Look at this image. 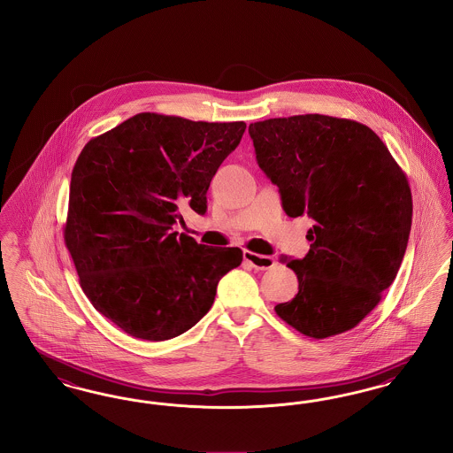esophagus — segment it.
<instances>
[{
	"mask_svg": "<svg viewBox=\"0 0 453 453\" xmlns=\"http://www.w3.org/2000/svg\"><path fill=\"white\" fill-rule=\"evenodd\" d=\"M243 258H245L247 264H250L257 271H267V269L274 267V264H276L274 257L260 256V254L249 252V250L243 252Z\"/></svg>",
	"mask_w": 453,
	"mask_h": 453,
	"instance_id": "esophagus-1",
	"label": "esophagus"
}]
</instances>
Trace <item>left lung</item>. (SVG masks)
<instances>
[{
    "label": "left lung",
    "instance_id": "obj_1",
    "mask_svg": "<svg viewBox=\"0 0 453 453\" xmlns=\"http://www.w3.org/2000/svg\"><path fill=\"white\" fill-rule=\"evenodd\" d=\"M258 167L286 215L315 221L304 258H282L299 291L276 313L316 340L357 326L393 284L408 247L413 199L384 142L354 119L296 115L249 125Z\"/></svg>",
    "mask_w": 453,
    "mask_h": 453
}]
</instances>
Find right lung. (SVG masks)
<instances>
[{"instance_id": "right-lung-1", "label": "right lung", "mask_w": 453, "mask_h": 453, "mask_svg": "<svg viewBox=\"0 0 453 453\" xmlns=\"http://www.w3.org/2000/svg\"><path fill=\"white\" fill-rule=\"evenodd\" d=\"M245 128L138 113L79 154L64 242L84 295L125 334L162 342L188 332L242 264L238 247L201 245L173 225L184 204L206 213L210 182Z\"/></svg>"}]
</instances>
